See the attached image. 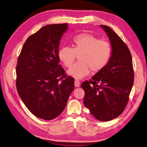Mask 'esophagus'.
<instances>
[{"mask_svg": "<svg viewBox=\"0 0 147 147\" xmlns=\"http://www.w3.org/2000/svg\"><path fill=\"white\" fill-rule=\"evenodd\" d=\"M74 85H75V86H76V87H79L80 86V83L79 80H76L74 81Z\"/></svg>", "mask_w": 147, "mask_h": 147, "instance_id": "34e87169", "label": "esophagus"}]
</instances>
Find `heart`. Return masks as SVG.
Masks as SVG:
<instances>
[{"mask_svg": "<svg viewBox=\"0 0 147 147\" xmlns=\"http://www.w3.org/2000/svg\"><path fill=\"white\" fill-rule=\"evenodd\" d=\"M111 56L110 44L99 40L88 33H81L73 37L72 48L64 46L58 51V57L64 66L69 68L78 56L76 63L68 71V74L81 79L93 72H98L107 65Z\"/></svg>", "mask_w": 147, "mask_h": 147, "instance_id": "1", "label": "heart"}]
</instances>
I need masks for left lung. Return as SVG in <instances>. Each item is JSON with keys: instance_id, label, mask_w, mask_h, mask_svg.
I'll return each mask as SVG.
<instances>
[{"instance_id": "8db88e82", "label": "left lung", "mask_w": 147, "mask_h": 147, "mask_svg": "<svg viewBox=\"0 0 147 147\" xmlns=\"http://www.w3.org/2000/svg\"><path fill=\"white\" fill-rule=\"evenodd\" d=\"M112 47L110 59L103 69L81 84L83 103L101 121L116 118L124 111L134 81L131 55L128 46L110 27L101 25Z\"/></svg>"}]
</instances>
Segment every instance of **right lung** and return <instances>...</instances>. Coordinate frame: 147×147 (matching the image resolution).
I'll return each mask as SVG.
<instances>
[{
    "instance_id": "obj_1",
    "label": "right lung",
    "mask_w": 147,
    "mask_h": 147,
    "mask_svg": "<svg viewBox=\"0 0 147 147\" xmlns=\"http://www.w3.org/2000/svg\"><path fill=\"white\" fill-rule=\"evenodd\" d=\"M67 24L42 27L24 44L16 66V87L27 109L39 118L51 120L65 108L74 79L59 64L60 39Z\"/></svg>"
}]
</instances>
